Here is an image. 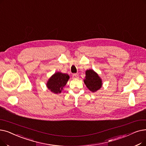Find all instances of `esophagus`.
<instances>
[{
    "label": "esophagus",
    "instance_id": "34e87169",
    "mask_svg": "<svg viewBox=\"0 0 146 146\" xmlns=\"http://www.w3.org/2000/svg\"><path fill=\"white\" fill-rule=\"evenodd\" d=\"M73 78L74 79H78V78H79V75L77 74H74L73 75Z\"/></svg>",
    "mask_w": 146,
    "mask_h": 146
}]
</instances>
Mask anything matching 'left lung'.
I'll return each instance as SVG.
<instances>
[{"mask_svg":"<svg viewBox=\"0 0 146 146\" xmlns=\"http://www.w3.org/2000/svg\"><path fill=\"white\" fill-rule=\"evenodd\" d=\"M85 75L84 82L89 90L95 92L102 87V79L99 76L98 74L93 70H87L85 72Z\"/></svg>","mask_w":146,"mask_h":146,"instance_id":"8db88e82","label":"left lung"}]
</instances>
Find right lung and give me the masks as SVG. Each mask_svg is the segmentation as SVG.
Segmentation results:
<instances>
[{
  "label": "right lung",
  "instance_id": "1",
  "mask_svg": "<svg viewBox=\"0 0 146 146\" xmlns=\"http://www.w3.org/2000/svg\"><path fill=\"white\" fill-rule=\"evenodd\" d=\"M70 76L68 74L58 72L50 76L46 82V87L54 94H60L66 85Z\"/></svg>",
  "mask_w": 146,
  "mask_h": 146
}]
</instances>
